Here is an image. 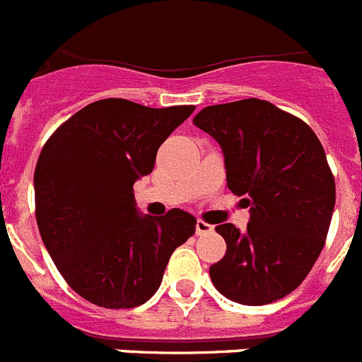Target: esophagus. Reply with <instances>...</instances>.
<instances>
[{"instance_id": "esophagus-1", "label": "esophagus", "mask_w": 362, "mask_h": 362, "mask_svg": "<svg viewBox=\"0 0 362 362\" xmlns=\"http://www.w3.org/2000/svg\"><path fill=\"white\" fill-rule=\"evenodd\" d=\"M195 232H197V236H206V234H211V232H214V227L199 219L195 225Z\"/></svg>"}]
</instances>
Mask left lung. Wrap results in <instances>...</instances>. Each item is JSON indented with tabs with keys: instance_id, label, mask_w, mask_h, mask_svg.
I'll return each instance as SVG.
<instances>
[{
	"instance_id": "8db88e82",
	"label": "left lung",
	"mask_w": 362,
	"mask_h": 362,
	"mask_svg": "<svg viewBox=\"0 0 362 362\" xmlns=\"http://www.w3.org/2000/svg\"><path fill=\"white\" fill-rule=\"evenodd\" d=\"M193 124L219 143L228 189L249 206L247 230L217 225L227 252L210 267L217 292L267 305L303 283L324 249L334 178L324 146L303 120L258 98L208 105Z\"/></svg>"
}]
</instances>
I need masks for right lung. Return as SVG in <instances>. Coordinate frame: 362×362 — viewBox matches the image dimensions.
<instances>
[{"instance_id": "1", "label": "right lung", "mask_w": 362, "mask_h": 362, "mask_svg": "<svg viewBox=\"0 0 362 362\" xmlns=\"http://www.w3.org/2000/svg\"><path fill=\"white\" fill-rule=\"evenodd\" d=\"M195 105L146 107L107 98L85 105L46 141L35 169L37 225L69 286L104 308H134L160 288L173 251L195 234L180 208L137 210L134 184Z\"/></svg>"}]
</instances>
